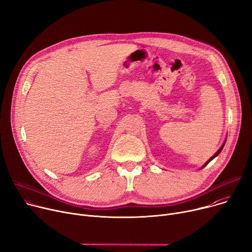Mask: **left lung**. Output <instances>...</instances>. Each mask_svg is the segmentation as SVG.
Masks as SVG:
<instances>
[{"label":"left lung","mask_w":252,"mask_h":252,"mask_svg":"<svg viewBox=\"0 0 252 252\" xmlns=\"http://www.w3.org/2000/svg\"><path fill=\"white\" fill-rule=\"evenodd\" d=\"M225 142H226V139H225V141L223 142V144L221 145V147H220V148L217 150V152L214 154V156H213L211 158H209V160H207V161L205 162V164H203V166L201 167V169H202V168H204V167H205V166H206V165H207V164H208V163H209L211 160H213V159H214L216 157H218V156H219V153L222 151V149H223V147H224V145H225Z\"/></svg>","instance_id":"left-lung-1"}]
</instances>
